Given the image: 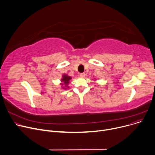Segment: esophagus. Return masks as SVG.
<instances>
[{"instance_id": "obj_1", "label": "esophagus", "mask_w": 155, "mask_h": 155, "mask_svg": "<svg viewBox=\"0 0 155 155\" xmlns=\"http://www.w3.org/2000/svg\"><path fill=\"white\" fill-rule=\"evenodd\" d=\"M79 76H80V77H81V78H84V77L86 76V74L84 73V72H83V73H81V74H79Z\"/></svg>"}]
</instances>
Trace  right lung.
<instances>
[{
	"mask_svg": "<svg viewBox=\"0 0 155 155\" xmlns=\"http://www.w3.org/2000/svg\"><path fill=\"white\" fill-rule=\"evenodd\" d=\"M72 79L71 77L68 76L67 74H64L62 75V79H61V82L62 83H61V85L62 86V87L64 89H64H66L67 88H69V86H68V84L69 83V81ZM62 85H64V87H62ZM66 87L65 88V87Z\"/></svg>",
	"mask_w": 155,
	"mask_h": 155,
	"instance_id": "obj_1",
	"label": "right lung"
}]
</instances>
